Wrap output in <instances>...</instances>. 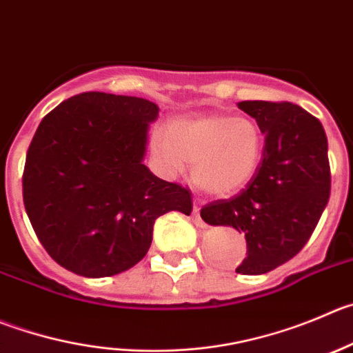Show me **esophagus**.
Returning <instances> with one entry per match:
<instances>
[{"label": "esophagus", "instance_id": "1", "mask_svg": "<svg viewBox=\"0 0 353 353\" xmlns=\"http://www.w3.org/2000/svg\"><path fill=\"white\" fill-rule=\"evenodd\" d=\"M193 223H195L196 226H205V223L202 221V217H200V209H199V205H196L195 203V207H193Z\"/></svg>", "mask_w": 353, "mask_h": 353}]
</instances>
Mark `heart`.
<instances>
[{"label": "heart", "mask_w": 353, "mask_h": 353, "mask_svg": "<svg viewBox=\"0 0 353 353\" xmlns=\"http://www.w3.org/2000/svg\"><path fill=\"white\" fill-rule=\"evenodd\" d=\"M151 150L167 174L183 172L193 163L192 183L212 196H228L251 183L259 169L265 137L249 118L202 114L157 128Z\"/></svg>", "instance_id": "b5f03b06"}]
</instances>
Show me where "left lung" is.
Masks as SVG:
<instances>
[{
  "instance_id": "obj_1",
  "label": "left lung",
  "mask_w": 353,
  "mask_h": 353,
  "mask_svg": "<svg viewBox=\"0 0 353 353\" xmlns=\"http://www.w3.org/2000/svg\"><path fill=\"white\" fill-rule=\"evenodd\" d=\"M239 108L265 134L263 161L245 190L207 203L200 216L245 235L247 256L235 272L261 275L301 251L327 205V137L321 121L292 102L242 101Z\"/></svg>"
}]
</instances>
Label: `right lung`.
Instances as JSON below:
<instances>
[{
	"label": "right lung",
	"instance_id": "1",
	"mask_svg": "<svg viewBox=\"0 0 353 353\" xmlns=\"http://www.w3.org/2000/svg\"><path fill=\"white\" fill-rule=\"evenodd\" d=\"M154 102L85 92L43 118L26 157V212L45 251L77 275L101 279L146 256L157 217L190 216L192 193L143 163Z\"/></svg>",
	"mask_w": 353,
	"mask_h": 353
}]
</instances>
